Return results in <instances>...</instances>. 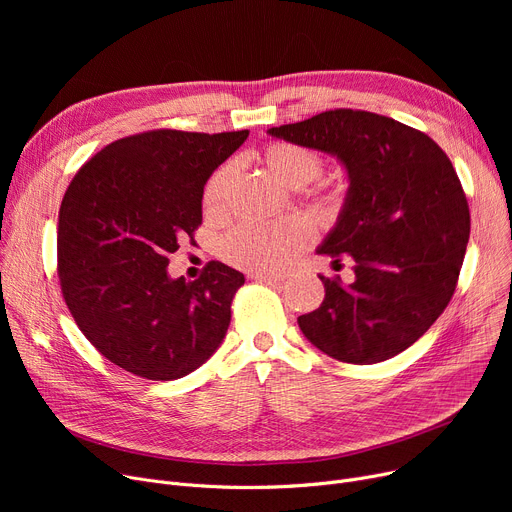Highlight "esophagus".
<instances>
[{
  "instance_id": "obj_1",
  "label": "esophagus",
  "mask_w": 512,
  "mask_h": 512,
  "mask_svg": "<svg viewBox=\"0 0 512 512\" xmlns=\"http://www.w3.org/2000/svg\"><path fill=\"white\" fill-rule=\"evenodd\" d=\"M251 280H257L261 284H276V282H282L284 276L280 274H265V272H255L251 274Z\"/></svg>"
}]
</instances>
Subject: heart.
<instances>
[{
	"instance_id": "obj_1",
	"label": "heart",
	"mask_w": 512,
	"mask_h": 512,
	"mask_svg": "<svg viewBox=\"0 0 512 512\" xmlns=\"http://www.w3.org/2000/svg\"><path fill=\"white\" fill-rule=\"evenodd\" d=\"M265 164L284 184L301 188L324 170V157L315 149L278 141L263 151ZM234 164L220 166L203 188V211L209 218H222L228 209ZM311 240L309 226L299 218H284L270 224H238L222 240V257L242 270L274 272L286 265Z\"/></svg>"
}]
</instances>
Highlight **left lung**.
I'll return each instance as SVG.
<instances>
[{"mask_svg":"<svg viewBox=\"0 0 512 512\" xmlns=\"http://www.w3.org/2000/svg\"><path fill=\"white\" fill-rule=\"evenodd\" d=\"M272 137L336 155L351 188L319 255L351 257L353 284L319 276L326 299L299 317L332 359L371 365L417 342L448 307L471 215L452 161L425 132L363 110L321 112Z\"/></svg>","mask_w":512,"mask_h":512,"instance_id":"1","label":"left lung"}]
</instances>
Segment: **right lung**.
Instances as JSON below:
<instances>
[{
	"mask_svg": "<svg viewBox=\"0 0 512 512\" xmlns=\"http://www.w3.org/2000/svg\"><path fill=\"white\" fill-rule=\"evenodd\" d=\"M247 137L249 130L130 134L95 153L62 199L64 301L97 351L143 380L182 378L226 336L245 276L209 261L186 282L166 267L203 222L207 178Z\"/></svg>",
	"mask_w": 512,
	"mask_h": 512,
	"instance_id": "obj_1",
	"label": "right lung"
}]
</instances>
